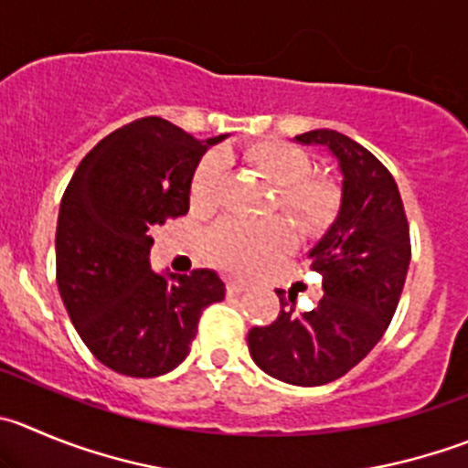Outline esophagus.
<instances>
[{"label":"esophagus","instance_id":"1","mask_svg":"<svg viewBox=\"0 0 468 468\" xmlns=\"http://www.w3.org/2000/svg\"><path fill=\"white\" fill-rule=\"evenodd\" d=\"M248 289V284L243 282V280H229L227 282V292L231 293V296H239V293H243Z\"/></svg>","mask_w":468,"mask_h":468}]
</instances>
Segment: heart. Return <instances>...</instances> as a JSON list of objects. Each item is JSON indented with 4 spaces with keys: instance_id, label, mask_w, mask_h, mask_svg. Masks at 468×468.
<instances>
[{
    "instance_id": "obj_1",
    "label": "heart",
    "mask_w": 468,
    "mask_h": 468,
    "mask_svg": "<svg viewBox=\"0 0 468 468\" xmlns=\"http://www.w3.org/2000/svg\"><path fill=\"white\" fill-rule=\"evenodd\" d=\"M246 158L278 188V199L305 227H324L337 208V188L326 179L308 176L313 170L308 155L287 142H261ZM222 179L220 155H207L190 184L195 207L213 204ZM293 234L280 220H222L207 237V255L218 266L237 273H255L269 261L287 255Z\"/></svg>"
}]
</instances>
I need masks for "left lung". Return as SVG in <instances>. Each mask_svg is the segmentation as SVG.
Returning a JSON list of instances; mask_svg holds the SVG:
<instances>
[{
  "label": "left lung",
  "instance_id": "obj_1",
  "mask_svg": "<svg viewBox=\"0 0 468 468\" xmlns=\"http://www.w3.org/2000/svg\"><path fill=\"white\" fill-rule=\"evenodd\" d=\"M293 142L324 146L335 158L340 208L310 248V266L324 273V296L310 313H296L280 296V314L248 333L260 370L293 386L340 379L370 354L398 308L407 280L409 225L395 179L370 151L342 133L317 128Z\"/></svg>",
  "mask_w": 468,
  "mask_h": 468
}]
</instances>
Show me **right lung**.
Masks as SVG:
<instances>
[{
	"label": "right lung",
	"mask_w": 468,
	"mask_h": 468,
	"mask_svg": "<svg viewBox=\"0 0 468 468\" xmlns=\"http://www.w3.org/2000/svg\"><path fill=\"white\" fill-rule=\"evenodd\" d=\"M229 135L195 140L158 117L98 142L78 165L57 218V284L93 356L126 377H160L188 356L199 314L225 298L211 269H151V229L188 213L199 160Z\"/></svg>",
	"instance_id": "obj_1"
}]
</instances>
